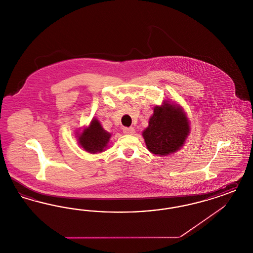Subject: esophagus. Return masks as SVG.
<instances>
[{
	"label": "esophagus",
	"instance_id": "esophagus-1",
	"mask_svg": "<svg viewBox=\"0 0 253 253\" xmlns=\"http://www.w3.org/2000/svg\"><path fill=\"white\" fill-rule=\"evenodd\" d=\"M123 132L126 135H132L135 133V129H134V127H125V128H123Z\"/></svg>",
	"mask_w": 253,
	"mask_h": 253
}]
</instances>
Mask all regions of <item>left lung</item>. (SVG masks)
Returning a JSON list of instances; mask_svg holds the SVG:
<instances>
[{"mask_svg":"<svg viewBox=\"0 0 253 253\" xmlns=\"http://www.w3.org/2000/svg\"><path fill=\"white\" fill-rule=\"evenodd\" d=\"M189 133L190 123L182 106L163 100L154 108L142 137L149 152L166 157L184 146Z\"/></svg>","mask_w":253,"mask_h":253,"instance_id":"8db88e82","label":"left lung"}]
</instances>
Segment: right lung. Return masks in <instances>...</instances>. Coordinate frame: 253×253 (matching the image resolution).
I'll return each instance as SVG.
<instances>
[{
    "label": "right lung",
    "instance_id": "obj_1",
    "mask_svg": "<svg viewBox=\"0 0 253 253\" xmlns=\"http://www.w3.org/2000/svg\"><path fill=\"white\" fill-rule=\"evenodd\" d=\"M76 135L80 146L90 154L104 152L112 138V133L105 130L96 118H93L83 130L77 131Z\"/></svg>",
    "mask_w": 253,
    "mask_h": 253
}]
</instances>
